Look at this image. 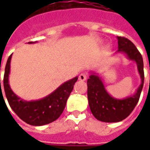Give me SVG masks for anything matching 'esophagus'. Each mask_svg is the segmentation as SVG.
Instances as JSON below:
<instances>
[{
    "instance_id": "obj_1",
    "label": "esophagus",
    "mask_w": 150,
    "mask_h": 150,
    "mask_svg": "<svg viewBox=\"0 0 150 150\" xmlns=\"http://www.w3.org/2000/svg\"><path fill=\"white\" fill-rule=\"evenodd\" d=\"M87 78H88V74H86V73H81L79 76V79L81 81H85Z\"/></svg>"
}]
</instances>
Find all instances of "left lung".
<instances>
[{"label":"left lung","mask_w":150,"mask_h":150,"mask_svg":"<svg viewBox=\"0 0 150 150\" xmlns=\"http://www.w3.org/2000/svg\"><path fill=\"white\" fill-rule=\"evenodd\" d=\"M118 51L125 54L129 60L135 61L142 79V83L133 96L118 100L108 94L103 81L95 73L88 79V98L89 107L93 116L103 122H119L130 115L139 100L144 85V63L143 59L135 45L124 37H117Z\"/></svg>","instance_id":"8db88e82"}]
</instances>
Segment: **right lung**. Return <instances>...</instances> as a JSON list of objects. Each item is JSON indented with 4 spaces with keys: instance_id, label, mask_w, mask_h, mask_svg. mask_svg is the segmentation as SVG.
I'll list each match as a JSON object with an SVG mask.
<instances>
[{
    "instance_id": "right-lung-1",
    "label": "right lung",
    "mask_w": 150,
    "mask_h": 150,
    "mask_svg": "<svg viewBox=\"0 0 150 150\" xmlns=\"http://www.w3.org/2000/svg\"><path fill=\"white\" fill-rule=\"evenodd\" d=\"M29 43H33L30 42ZM12 54L8 57L4 75V89L9 106L23 121L30 125L41 126L54 121L65 108L69 96L78 77L65 82L45 98L34 101H25L17 96L8 84ZM1 86V79H0Z\"/></svg>"
}]
</instances>
